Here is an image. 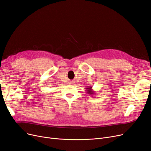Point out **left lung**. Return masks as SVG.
Returning <instances> with one entry per match:
<instances>
[{
  "mask_svg": "<svg viewBox=\"0 0 151 151\" xmlns=\"http://www.w3.org/2000/svg\"><path fill=\"white\" fill-rule=\"evenodd\" d=\"M86 89V91H87V93L88 94H89V95H91V96H94L95 94H96V93H94V91L93 90V89H92V86H89V87H88V88H85Z\"/></svg>",
  "mask_w": 151,
  "mask_h": 151,
  "instance_id": "obj_1",
  "label": "left lung"
}]
</instances>
